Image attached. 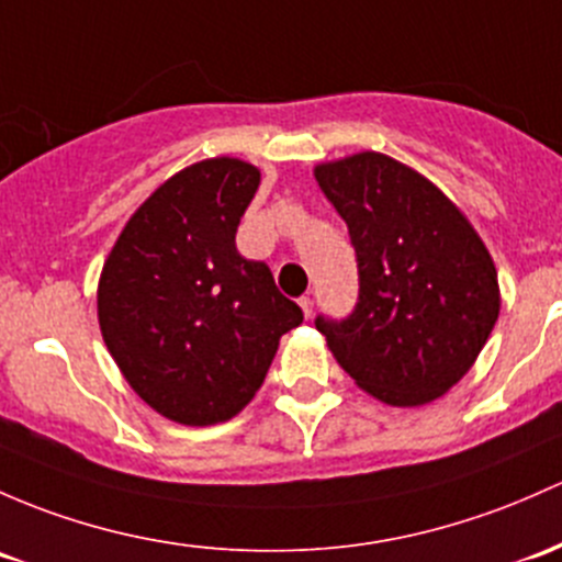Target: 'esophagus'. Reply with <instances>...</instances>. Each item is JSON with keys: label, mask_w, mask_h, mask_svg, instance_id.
Masks as SVG:
<instances>
[{"label": "esophagus", "mask_w": 562, "mask_h": 562, "mask_svg": "<svg viewBox=\"0 0 562 562\" xmlns=\"http://www.w3.org/2000/svg\"><path fill=\"white\" fill-rule=\"evenodd\" d=\"M299 306H301V312H304L306 321H310V317H312V306H315V304H312V299L310 296H301L299 299Z\"/></svg>", "instance_id": "1"}]
</instances>
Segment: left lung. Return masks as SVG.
Wrapping results in <instances>:
<instances>
[{
  "label": "left lung",
  "mask_w": 562,
  "mask_h": 562,
  "mask_svg": "<svg viewBox=\"0 0 562 562\" xmlns=\"http://www.w3.org/2000/svg\"><path fill=\"white\" fill-rule=\"evenodd\" d=\"M358 256V306L317 317L336 363L387 406H425L469 374L501 312L498 271L460 206L385 153L315 167Z\"/></svg>",
  "instance_id": "8db88e82"
}]
</instances>
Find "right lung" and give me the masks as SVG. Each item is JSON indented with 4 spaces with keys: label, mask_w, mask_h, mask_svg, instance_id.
I'll return each mask as SVG.
<instances>
[{
    "label": "right lung",
    "mask_w": 562,
    "mask_h": 562,
    "mask_svg": "<svg viewBox=\"0 0 562 562\" xmlns=\"http://www.w3.org/2000/svg\"><path fill=\"white\" fill-rule=\"evenodd\" d=\"M261 169L217 156L169 177L137 206L102 266L97 312L121 374L150 409L180 425L239 415L301 326L296 301L234 236Z\"/></svg>",
    "instance_id": "right-lung-1"
}]
</instances>
